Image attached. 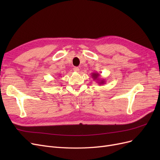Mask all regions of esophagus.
Returning <instances> with one entry per match:
<instances>
[{"mask_svg":"<svg viewBox=\"0 0 160 160\" xmlns=\"http://www.w3.org/2000/svg\"><path fill=\"white\" fill-rule=\"evenodd\" d=\"M73 70H74V71H75V72H79V69L78 68V67H74L73 68Z\"/></svg>","mask_w":160,"mask_h":160,"instance_id":"esophagus-1","label":"esophagus"}]
</instances>
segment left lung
I'll return each instance as SVG.
<instances>
[{
    "label": "left lung",
    "mask_w": 160,
    "mask_h": 160,
    "mask_svg": "<svg viewBox=\"0 0 160 160\" xmlns=\"http://www.w3.org/2000/svg\"><path fill=\"white\" fill-rule=\"evenodd\" d=\"M91 77L94 81H97V82H98L99 85H103L105 83V79H101L100 75L98 73V72H93V73H91Z\"/></svg>",
    "instance_id": "1"
}]
</instances>
